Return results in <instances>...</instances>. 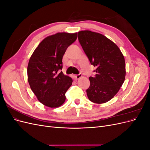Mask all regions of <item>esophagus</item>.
<instances>
[{"mask_svg":"<svg viewBox=\"0 0 150 150\" xmlns=\"http://www.w3.org/2000/svg\"><path fill=\"white\" fill-rule=\"evenodd\" d=\"M81 76H82V74H81V73H79V74H77L76 76H74V78L77 80V79H79L80 78H81Z\"/></svg>","mask_w":150,"mask_h":150,"instance_id":"obj_1","label":"esophagus"}]
</instances>
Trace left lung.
<instances>
[{
	"mask_svg": "<svg viewBox=\"0 0 150 150\" xmlns=\"http://www.w3.org/2000/svg\"><path fill=\"white\" fill-rule=\"evenodd\" d=\"M78 40L91 64L96 67L93 71L96 74L89 78L88 97L94 103H106L115 96L125 81L124 56L114 42L99 33L80 31Z\"/></svg>",
	"mask_w": 150,
	"mask_h": 150,
	"instance_id": "left-lung-1",
	"label": "left lung"
}]
</instances>
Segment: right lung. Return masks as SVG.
I'll use <instances>...</instances> for the list:
<instances>
[{
	"label": "right lung",
	"instance_id": "add662e5",
	"mask_svg": "<svg viewBox=\"0 0 150 150\" xmlns=\"http://www.w3.org/2000/svg\"><path fill=\"white\" fill-rule=\"evenodd\" d=\"M77 39V33H57L40 42L30 58L28 82L38 100L50 108L61 106L72 79L62 71V57Z\"/></svg>",
	"mask_w": 150,
	"mask_h": 150
}]
</instances>
